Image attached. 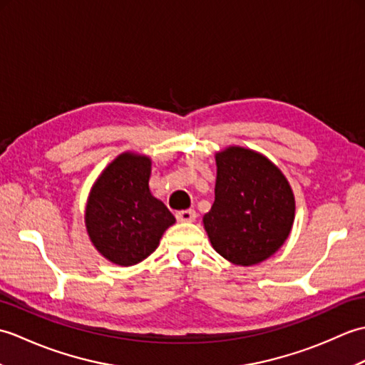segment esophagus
Returning a JSON list of instances; mask_svg holds the SVG:
<instances>
[{
	"instance_id": "esophagus-1",
	"label": "esophagus",
	"mask_w": 365,
	"mask_h": 365,
	"mask_svg": "<svg viewBox=\"0 0 365 365\" xmlns=\"http://www.w3.org/2000/svg\"><path fill=\"white\" fill-rule=\"evenodd\" d=\"M175 218L180 222H192L196 220V212L195 210H180L175 213Z\"/></svg>"
}]
</instances>
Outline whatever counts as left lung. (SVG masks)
I'll return each instance as SVG.
<instances>
[{
	"label": "left lung",
	"instance_id": "obj_1",
	"mask_svg": "<svg viewBox=\"0 0 365 365\" xmlns=\"http://www.w3.org/2000/svg\"><path fill=\"white\" fill-rule=\"evenodd\" d=\"M215 158V202L204 215L212 246L235 265L267 260L293 226L294 196L289 182L267 157L245 147H227Z\"/></svg>",
	"mask_w": 365,
	"mask_h": 365
}]
</instances>
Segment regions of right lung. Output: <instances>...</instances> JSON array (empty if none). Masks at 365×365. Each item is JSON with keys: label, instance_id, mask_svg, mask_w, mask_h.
I'll return each instance as SVG.
<instances>
[{"label": "right lung", "instance_id": "right-lung-1", "mask_svg": "<svg viewBox=\"0 0 365 365\" xmlns=\"http://www.w3.org/2000/svg\"><path fill=\"white\" fill-rule=\"evenodd\" d=\"M152 161L145 155L120 153L92 187L84 222L92 245L120 267L136 265L157 250L175 222L168 207L149 190Z\"/></svg>", "mask_w": 365, "mask_h": 365}]
</instances>
